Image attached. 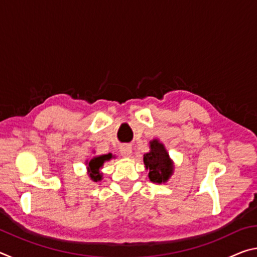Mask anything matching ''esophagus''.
Returning a JSON list of instances; mask_svg holds the SVG:
<instances>
[{"instance_id":"esophagus-1","label":"esophagus","mask_w":257,"mask_h":257,"mask_svg":"<svg viewBox=\"0 0 257 257\" xmlns=\"http://www.w3.org/2000/svg\"><path fill=\"white\" fill-rule=\"evenodd\" d=\"M120 153L123 156V158H129V156L133 153V149L129 145H122V146H120Z\"/></svg>"}]
</instances>
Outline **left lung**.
<instances>
[{
  "label": "left lung",
  "mask_w": 257,
  "mask_h": 257,
  "mask_svg": "<svg viewBox=\"0 0 257 257\" xmlns=\"http://www.w3.org/2000/svg\"><path fill=\"white\" fill-rule=\"evenodd\" d=\"M144 164L149 170L150 180L154 184L167 182L175 170V163L164 144L156 138L150 142V152L144 154Z\"/></svg>",
  "instance_id": "1"
}]
</instances>
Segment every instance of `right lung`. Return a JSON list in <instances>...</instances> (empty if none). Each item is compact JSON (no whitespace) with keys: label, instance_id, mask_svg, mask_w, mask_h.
<instances>
[{"label":"right lung","instance_id":"right-lung-1","mask_svg":"<svg viewBox=\"0 0 257 257\" xmlns=\"http://www.w3.org/2000/svg\"><path fill=\"white\" fill-rule=\"evenodd\" d=\"M112 158L113 155L111 153H108L104 155L93 156L92 159L86 160L87 173H88L90 180L97 182L103 179V173L101 172V169L103 168L104 163H105L106 161H110Z\"/></svg>","mask_w":257,"mask_h":257}]
</instances>
